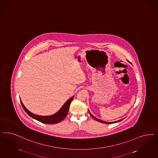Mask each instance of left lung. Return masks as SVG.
Masks as SVG:
<instances>
[{
	"label": "left lung",
	"instance_id": "1",
	"mask_svg": "<svg viewBox=\"0 0 158 158\" xmlns=\"http://www.w3.org/2000/svg\"><path fill=\"white\" fill-rule=\"evenodd\" d=\"M89 111V110H88ZM89 114H90V115L91 116V117L92 118H94L95 120H96L97 121H98V122H99L102 123H105V124H112V123H115L119 122H121L122 120H123V119H121V120H118V121H116V122H105V121H102L101 120H99V119H98V118H97L95 117H94L92 114L91 113L89 112Z\"/></svg>",
	"mask_w": 158,
	"mask_h": 158
}]
</instances>
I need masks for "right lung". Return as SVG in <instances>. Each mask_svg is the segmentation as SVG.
<instances>
[{"mask_svg": "<svg viewBox=\"0 0 158 158\" xmlns=\"http://www.w3.org/2000/svg\"><path fill=\"white\" fill-rule=\"evenodd\" d=\"M73 98H74V96L71 97L69 100H67V102H66V103L63 105L61 109L55 114L51 115V116H39V115H36V114L31 113L24 106V105H23L21 101H20V102L24 110L30 117H32L33 118L35 119L36 120L40 122L45 123V124H56V123L60 122L61 121L65 118V117H66L67 114L69 112L70 103H71Z\"/></svg>", "mask_w": 158, "mask_h": 158, "instance_id": "add662e5", "label": "right lung"}]
</instances>
